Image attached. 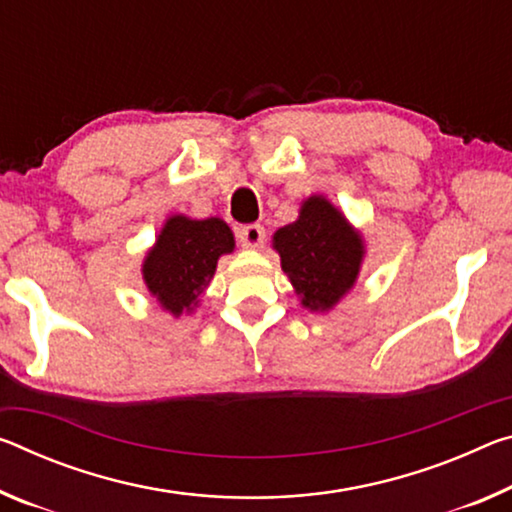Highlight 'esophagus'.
Instances as JSON below:
<instances>
[{
  "label": "esophagus",
  "mask_w": 512,
  "mask_h": 512,
  "mask_svg": "<svg viewBox=\"0 0 512 512\" xmlns=\"http://www.w3.org/2000/svg\"><path fill=\"white\" fill-rule=\"evenodd\" d=\"M264 239H266V232L262 225H246L239 230V243L246 250H257L264 246Z\"/></svg>",
  "instance_id": "obj_1"
}]
</instances>
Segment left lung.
<instances>
[{
	"instance_id": "8db88e82",
	"label": "left lung",
	"mask_w": 512,
	"mask_h": 512,
	"mask_svg": "<svg viewBox=\"0 0 512 512\" xmlns=\"http://www.w3.org/2000/svg\"><path fill=\"white\" fill-rule=\"evenodd\" d=\"M282 271L312 312H328L353 289L364 259L362 234L328 198L310 196L294 223L273 234Z\"/></svg>"
}]
</instances>
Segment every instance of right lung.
I'll use <instances>...</instances> for the list:
<instances>
[{"mask_svg":"<svg viewBox=\"0 0 512 512\" xmlns=\"http://www.w3.org/2000/svg\"><path fill=\"white\" fill-rule=\"evenodd\" d=\"M232 250L234 234L221 218L170 216L143 259L145 287L166 312L189 314L212 282L218 257Z\"/></svg>","mask_w":512,"mask_h":512,"instance_id":"right-lung-1","label":"right lung"}]
</instances>
